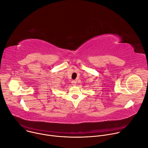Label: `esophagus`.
Listing matches in <instances>:
<instances>
[{"label": "esophagus", "instance_id": "1", "mask_svg": "<svg viewBox=\"0 0 148 148\" xmlns=\"http://www.w3.org/2000/svg\"><path fill=\"white\" fill-rule=\"evenodd\" d=\"M71 84H72V85L73 86H75V85H76V81H71Z\"/></svg>", "mask_w": 148, "mask_h": 148}]
</instances>
